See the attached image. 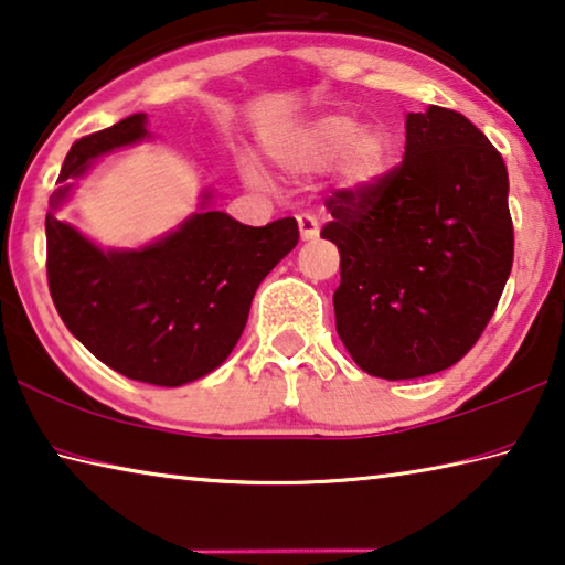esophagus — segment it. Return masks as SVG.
<instances>
[{"mask_svg":"<svg viewBox=\"0 0 565 565\" xmlns=\"http://www.w3.org/2000/svg\"><path fill=\"white\" fill-rule=\"evenodd\" d=\"M298 230H300V237L302 239H316L320 234V227H318V220L308 212L298 214Z\"/></svg>","mask_w":565,"mask_h":565,"instance_id":"1","label":"esophagus"}]
</instances>
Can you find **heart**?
I'll return each mask as SVG.
<instances>
[{"instance_id": "1", "label": "heart", "mask_w": 565, "mask_h": 565, "mask_svg": "<svg viewBox=\"0 0 565 565\" xmlns=\"http://www.w3.org/2000/svg\"><path fill=\"white\" fill-rule=\"evenodd\" d=\"M282 159L300 171H320L335 163L345 189L371 192L392 171L396 143L386 128H363L349 113H328L290 138Z\"/></svg>"}]
</instances>
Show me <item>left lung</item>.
<instances>
[{
    "label": "left lung",
    "instance_id": "8db88e82",
    "mask_svg": "<svg viewBox=\"0 0 565 565\" xmlns=\"http://www.w3.org/2000/svg\"><path fill=\"white\" fill-rule=\"evenodd\" d=\"M320 237L341 253L335 331L371 376L398 381L465 359L513 270L508 169L462 113L406 116L404 161L371 192L335 189Z\"/></svg>",
    "mask_w": 565,
    "mask_h": 565
}]
</instances>
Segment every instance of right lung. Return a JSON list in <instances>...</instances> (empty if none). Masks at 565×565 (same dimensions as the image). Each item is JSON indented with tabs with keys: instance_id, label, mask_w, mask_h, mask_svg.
<instances>
[{
	"instance_id": "1",
	"label": "right lung",
	"mask_w": 565,
	"mask_h": 565,
	"mask_svg": "<svg viewBox=\"0 0 565 565\" xmlns=\"http://www.w3.org/2000/svg\"><path fill=\"white\" fill-rule=\"evenodd\" d=\"M143 120L136 113L77 138L52 210L90 159L141 141ZM52 210L45 216L47 285L60 318L95 359L153 386L189 384L227 359L259 282L300 237L292 216L247 227L204 210L138 253H103Z\"/></svg>"
}]
</instances>
